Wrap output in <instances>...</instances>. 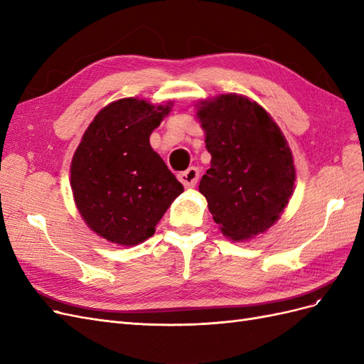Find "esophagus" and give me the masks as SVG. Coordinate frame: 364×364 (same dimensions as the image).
<instances>
[{"label":"esophagus","mask_w":364,"mask_h":364,"mask_svg":"<svg viewBox=\"0 0 364 364\" xmlns=\"http://www.w3.org/2000/svg\"><path fill=\"white\" fill-rule=\"evenodd\" d=\"M179 181L183 183L185 188H193L197 181H199V170L196 167H190L179 174Z\"/></svg>","instance_id":"obj_1"}]
</instances>
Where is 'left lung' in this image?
<instances>
[{
	"mask_svg": "<svg viewBox=\"0 0 364 364\" xmlns=\"http://www.w3.org/2000/svg\"><path fill=\"white\" fill-rule=\"evenodd\" d=\"M211 168L199 185L222 234L246 241L278 222L294 191L293 153L266 109L240 94L200 100Z\"/></svg>",
	"mask_w": 364,
	"mask_h": 364,
	"instance_id": "8db88e82",
	"label": "left lung"
}]
</instances>
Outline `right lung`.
I'll return each mask as SVG.
<instances>
[{"label": "right lung", "mask_w": 364, "mask_h": 364, "mask_svg": "<svg viewBox=\"0 0 364 364\" xmlns=\"http://www.w3.org/2000/svg\"><path fill=\"white\" fill-rule=\"evenodd\" d=\"M173 102L153 105L138 97L105 106L87 126L71 161L77 211L97 235L118 246H136L183 193L150 135Z\"/></svg>", "instance_id": "obj_1"}]
</instances>
